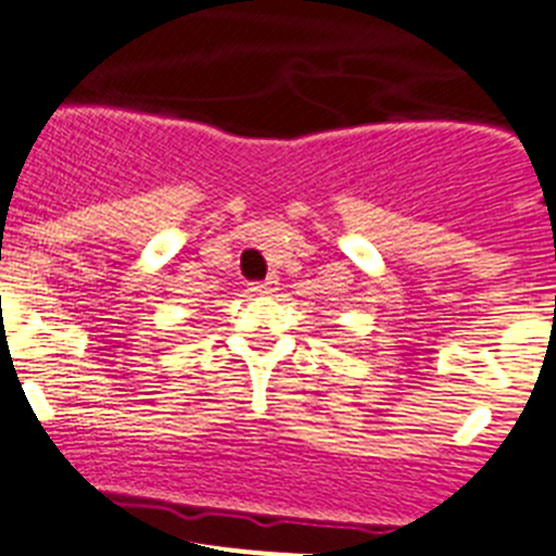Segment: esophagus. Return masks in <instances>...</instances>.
<instances>
[{
  "label": "esophagus",
  "mask_w": 556,
  "mask_h": 556,
  "mask_svg": "<svg viewBox=\"0 0 556 556\" xmlns=\"http://www.w3.org/2000/svg\"><path fill=\"white\" fill-rule=\"evenodd\" d=\"M277 288H279V277H268V279H263V282H252V293L254 296H271V293H277Z\"/></svg>",
  "instance_id": "34e87169"
}]
</instances>
